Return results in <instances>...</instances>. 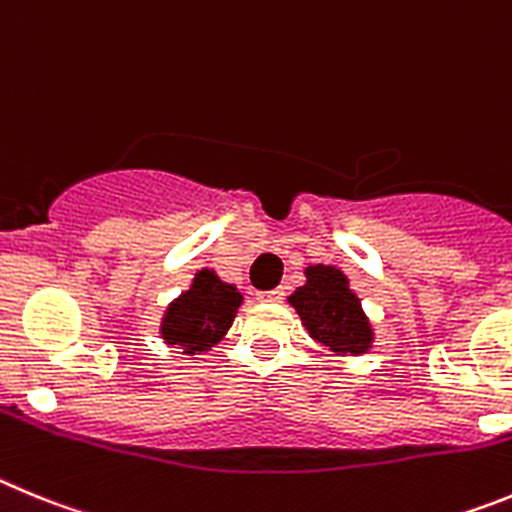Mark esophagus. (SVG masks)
I'll return each instance as SVG.
<instances>
[{"mask_svg": "<svg viewBox=\"0 0 512 512\" xmlns=\"http://www.w3.org/2000/svg\"><path fill=\"white\" fill-rule=\"evenodd\" d=\"M283 298V290L275 288V290H265V293H257V301H265V303H275Z\"/></svg>", "mask_w": 512, "mask_h": 512, "instance_id": "obj_1", "label": "esophagus"}]
</instances>
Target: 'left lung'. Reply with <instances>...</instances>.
I'll return each mask as SVG.
<instances>
[{
    "label": "left lung",
    "mask_w": 512,
    "mask_h": 512,
    "mask_svg": "<svg viewBox=\"0 0 512 512\" xmlns=\"http://www.w3.org/2000/svg\"><path fill=\"white\" fill-rule=\"evenodd\" d=\"M288 303L298 311L311 339L331 352L357 357L372 347L370 321L339 267H306V285L296 288Z\"/></svg>",
    "instance_id": "obj_1"
}]
</instances>
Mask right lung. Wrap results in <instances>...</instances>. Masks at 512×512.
Instances as JSON below:
<instances>
[{"label":"right lung","instance_id":"1","mask_svg":"<svg viewBox=\"0 0 512 512\" xmlns=\"http://www.w3.org/2000/svg\"><path fill=\"white\" fill-rule=\"evenodd\" d=\"M242 303V293L234 285L219 280L209 267L199 270L191 288L170 303L160 324V336L168 344H178L183 354L206 352L224 339Z\"/></svg>","mask_w":512,"mask_h":512}]
</instances>
